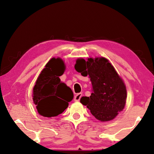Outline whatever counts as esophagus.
Segmentation results:
<instances>
[{"label":"esophagus","mask_w":154,"mask_h":154,"mask_svg":"<svg viewBox=\"0 0 154 154\" xmlns=\"http://www.w3.org/2000/svg\"><path fill=\"white\" fill-rule=\"evenodd\" d=\"M81 97H82V93H77V94H76V95L75 96L74 100H75V101H79V100L81 99Z\"/></svg>","instance_id":"obj_1"}]
</instances>
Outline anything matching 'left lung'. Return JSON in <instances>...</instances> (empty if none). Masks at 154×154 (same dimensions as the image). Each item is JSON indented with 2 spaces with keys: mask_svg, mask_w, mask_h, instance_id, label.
Here are the masks:
<instances>
[{
  "mask_svg": "<svg viewBox=\"0 0 154 154\" xmlns=\"http://www.w3.org/2000/svg\"><path fill=\"white\" fill-rule=\"evenodd\" d=\"M75 68L83 76L89 75L92 93L81 97L80 102L103 122L114 119L126 104V89L123 81L106 58L77 60Z\"/></svg>",
  "mask_w": 154,
  "mask_h": 154,
  "instance_id": "1",
  "label": "left lung"
}]
</instances>
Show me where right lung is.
<instances>
[{"label":"right lung","mask_w":154,"mask_h":154,"mask_svg":"<svg viewBox=\"0 0 154 154\" xmlns=\"http://www.w3.org/2000/svg\"><path fill=\"white\" fill-rule=\"evenodd\" d=\"M65 69L61 59L52 58L39 75L33 89V100L40 115L56 116L67 109L68 102L73 99L71 89L60 79ZM59 97H65L66 101Z\"/></svg>","instance_id":"obj_1"}]
</instances>
